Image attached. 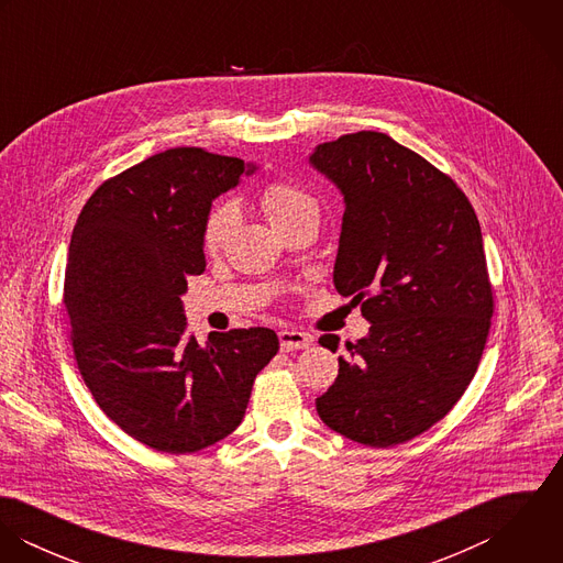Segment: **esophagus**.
Here are the masks:
<instances>
[{"instance_id": "1", "label": "esophagus", "mask_w": 563, "mask_h": 563, "mask_svg": "<svg viewBox=\"0 0 563 563\" xmlns=\"http://www.w3.org/2000/svg\"><path fill=\"white\" fill-rule=\"evenodd\" d=\"M314 342V338L306 331L299 329H282L279 331V346L282 351L290 353V351H299V349H308Z\"/></svg>"}]
</instances>
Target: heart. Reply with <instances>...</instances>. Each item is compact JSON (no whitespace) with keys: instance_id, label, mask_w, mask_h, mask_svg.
Instances as JSON below:
<instances>
[{"instance_id":"1","label":"heart","mask_w":563,"mask_h":563,"mask_svg":"<svg viewBox=\"0 0 563 563\" xmlns=\"http://www.w3.org/2000/svg\"><path fill=\"white\" fill-rule=\"evenodd\" d=\"M257 201L277 230L308 212H319L317 197L292 179L268 181L260 190ZM234 223H236V212L232 203H217L206 214V221L201 228V246L208 255L219 253L228 244L234 232Z\"/></svg>"}]
</instances>
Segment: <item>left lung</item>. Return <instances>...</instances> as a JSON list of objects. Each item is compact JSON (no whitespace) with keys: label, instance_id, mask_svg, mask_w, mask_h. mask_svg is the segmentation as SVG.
<instances>
[{"label":"left lung","instance_id":"obj_1","mask_svg":"<svg viewBox=\"0 0 563 563\" xmlns=\"http://www.w3.org/2000/svg\"><path fill=\"white\" fill-rule=\"evenodd\" d=\"M310 162L346 203L335 290L371 321L317 411L353 442L397 446L442 420L477 373L494 314L479 219L451 175L388 134H344ZM319 342L338 351L340 338Z\"/></svg>","mask_w":563,"mask_h":563}]
</instances>
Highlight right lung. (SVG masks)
<instances>
[{"instance_id":"right-lung-1","label":"right lung","mask_w":563,"mask_h":563,"mask_svg":"<svg viewBox=\"0 0 563 563\" xmlns=\"http://www.w3.org/2000/svg\"><path fill=\"white\" fill-rule=\"evenodd\" d=\"M244 161L175 147L108 177L84 203L63 306L84 384L141 444L197 453L241 424L257 373L279 351L268 327L188 331L179 295L206 271L201 228Z\"/></svg>"}]
</instances>
